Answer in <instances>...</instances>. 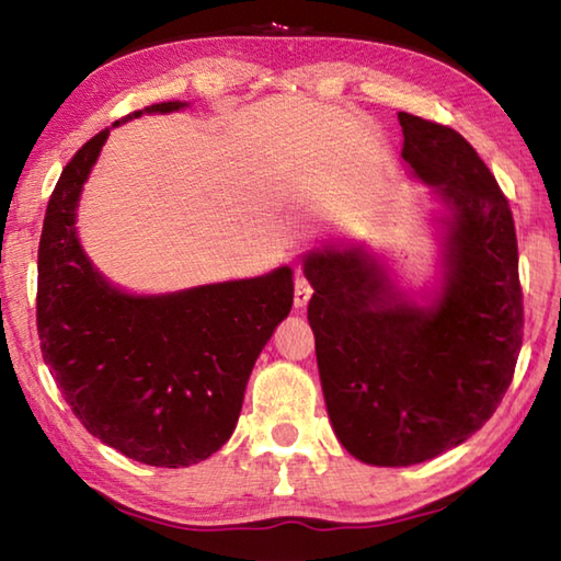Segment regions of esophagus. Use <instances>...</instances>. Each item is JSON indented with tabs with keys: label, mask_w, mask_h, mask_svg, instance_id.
Listing matches in <instances>:
<instances>
[{
	"label": "esophagus",
	"mask_w": 561,
	"mask_h": 561,
	"mask_svg": "<svg viewBox=\"0 0 561 561\" xmlns=\"http://www.w3.org/2000/svg\"><path fill=\"white\" fill-rule=\"evenodd\" d=\"M311 294H314V289H311V284L307 282V277H304L301 272H297V282H294V307L297 309H304L311 299Z\"/></svg>",
	"instance_id": "1"
}]
</instances>
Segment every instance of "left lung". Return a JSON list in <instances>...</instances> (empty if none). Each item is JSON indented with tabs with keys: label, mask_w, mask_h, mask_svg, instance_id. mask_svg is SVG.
<instances>
[{
	"label": "left lung",
	"mask_w": 561,
	"mask_h": 561,
	"mask_svg": "<svg viewBox=\"0 0 561 561\" xmlns=\"http://www.w3.org/2000/svg\"><path fill=\"white\" fill-rule=\"evenodd\" d=\"M408 175L443 205L440 279L403 289L360 242L304 254L329 421L356 460L408 468L495 413L522 346L517 237L495 178L460 133L398 113Z\"/></svg>",
	"instance_id": "obj_1"
}]
</instances>
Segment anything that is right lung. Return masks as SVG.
Masks as SVG:
<instances>
[{"instance_id": "right-lung-1", "label": "right lung", "mask_w": 561, "mask_h": 561, "mask_svg": "<svg viewBox=\"0 0 561 561\" xmlns=\"http://www.w3.org/2000/svg\"><path fill=\"white\" fill-rule=\"evenodd\" d=\"M163 101L136 111L173 113ZM111 128L93 136L56 183L39 240L36 327L66 403L93 438L130 460L187 468L230 440L254 360L294 301L287 264L262 277L133 294L83 252L76 215Z\"/></svg>"}]
</instances>
